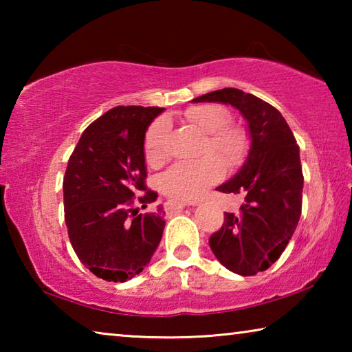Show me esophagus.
<instances>
[{
  "label": "esophagus",
  "instance_id": "obj_1",
  "mask_svg": "<svg viewBox=\"0 0 352 352\" xmlns=\"http://www.w3.org/2000/svg\"><path fill=\"white\" fill-rule=\"evenodd\" d=\"M189 206V204H183V201H175V200H169L168 204H166V211L170 212V214H177L180 212L183 208Z\"/></svg>",
  "mask_w": 352,
  "mask_h": 352
}]
</instances>
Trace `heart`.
<instances>
[{"instance_id":"obj_1","label":"heart","mask_w":352,"mask_h":352,"mask_svg":"<svg viewBox=\"0 0 352 352\" xmlns=\"http://www.w3.org/2000/svg\"><path fill=\"white\" fill-rule=\"evenodd\" d=\"M183 118L206 133L204 158L180 162L172 166L160 180L162 190L182 201L200 199L225 174V164L237 168L245 160L250 140L245 130L231 122V113L222 105H192L184 110ZM169 122L158 118L148 126L144 136V157L151 166H162L168 160Z\"/></svg>"}]
</instances>
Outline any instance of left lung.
Masks as SVG:
<instances>
[{
    "label": "left lung",
    "mask_w": 352,
    "mask_h": 352,
    "mask_svg": "<svg viewBox=\"0 0 352 352\" xmlns=\"http://www.w3.org/2000/svg\"><path fill=\"white\" fill-rule=\"evenodd\" d=\"M194 100L230 104L248 121L252 148L247 163L217 188L243 195V204L237 214L225 212L210 247L226 269L253 276L279 259L300 220L305 182L300 147L281 113L253 94L223 88Z\"/></svg>",
    "instance_id": "obj_1"
}]
</instances>
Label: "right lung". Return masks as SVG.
<instances>
[{
	"mask_svg": "<svg viewBox=\"0 0 352 352\" xmlns=\"http://www.w3.org/2000/svg\"><path fill=\"white\" fill-rule=\"evenodd\" d=\"M160 107L119 105L88 126L63 177L65 223L93 275L124 283L140 275L162 241L164 212L140 214L158 194L146 186L144 135Z\"/></svg>",
	"mask_w": 352,
	"mask_h": 352,
	"instance_id": "1",
	"label": "right lung"
}]
</instances>
